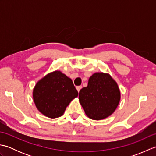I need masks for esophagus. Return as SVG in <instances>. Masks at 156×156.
Masks as SVG:
<instances>
[{
    "instance_id": "esophagus-1",
    "label": "esophagus",
    "mask_w": 156,
    "mask_h": 156,
    "mask_svg": "<svg viewBox=\"0 0 156 156\" xmlns=\"http://www.w3.org/2000/svg\"><path fill=\"white\" fill-rule=\"evenodd\" d=\"M82 86H78V87H76V90H78V92H80V90H81V89H82Z\"/></svg>"
}]
</instances>
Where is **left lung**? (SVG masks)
<instances>
[{
	"instance_id": "obj_1",
	"label": "left lung",
	"mask_w": 156,
	"mask_h": 156,
	"mask_svg": "<svg viewBox=\"0 0 156 156\" xmlns=\"http://www.w3.org/2000/svg\"><path fill=\"white\" fill-rule=\"evenodd\" d=\"M78 98L87 117L98 121L115 112L121 100V92L110 74L96 72L89 78L87 87L79 92Z\"/></svg>"
}]
</instances>
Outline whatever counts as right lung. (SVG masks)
Masks as SVG:
<instances>
[{"mask_svg":"<svg viewBox=\"0 0 156 156\" xmlns=\"http://www.w3.org/2000/svg\"><path fill=\"white\" fill-rule=\"evenodd\" d=\"M78 92L71 78L59 71L49 72L41 78L33 90V98L37 110L51 119L61 117Z\"/></svg>","mask_w":156,"mask_h":156,"instance_id":"add662e5","label":"right lung"}]
</instances>
